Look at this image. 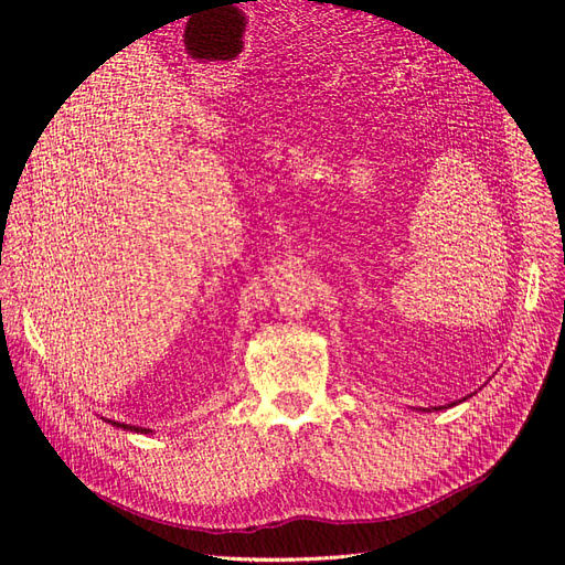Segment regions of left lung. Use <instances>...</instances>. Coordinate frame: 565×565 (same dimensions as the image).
I'll use <instances>...</instances> for the list:
<instances>
[{"label":"left lung","mask_w":565,"mask_h":565,"mask_svg":"<svg viewBox=\"0 0 565 565\" xmlns=\"http://www.w3.org/2000/svg\"><path fill=\"white\" fill-rule=\"evenodd\" d=\"M435 409H440V407H435Z\"/></svg>","instance_id":"obj_1"}]
</instances>
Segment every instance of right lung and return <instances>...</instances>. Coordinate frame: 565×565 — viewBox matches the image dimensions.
<instances>
[{
	"label": "right lung",
	"mask_w": 565,
	"mask_h": 565,
	"mask_svg": "<svg viewBox=\"0 0 565 565\" xmlns=\"http://www.w3.org/2000/svg\"><path fill=\"white\" fill-rule=\"evenodd\" d=\"M114 426H120V428H125V430H137V433H151L149 428H139V426H128V424H116V422H111Z\"/></svg>",
	"instance_id": "add662e5"
}]
</instances>
